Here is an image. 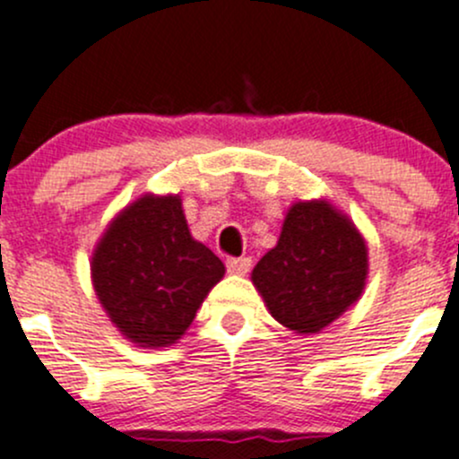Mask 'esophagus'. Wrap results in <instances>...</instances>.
Returning <instances> with one entry per match:
<instances>
[{
	"label": "esophagus",
	"instance_id": "esophagus-1",
	"mask_svg": "<svg viewBox=\"0 0 459 459\" xmlns=\"http://www.w3.org/2000/svg\"><path fill=\"white\" fill-rule=\"evenodd\" d=\"M249 267H252V258L240 256V258H228V272L230 274H247Z\"/></svg>",
	"mask_w": 459,
	"mask_h": 459
}]
</instances>
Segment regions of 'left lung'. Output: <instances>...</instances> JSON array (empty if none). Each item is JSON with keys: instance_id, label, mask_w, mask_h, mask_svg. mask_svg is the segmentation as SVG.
I'll use <instances>...</instances> for the list:
<instances>
[{"instance_id": "1", "label": "left lung", "mask_w": 459, "mask_h": 459, "mask_svg": "<svg viewBox=\"0 0 459 459\" xmlns=\"http://www.w3.org/2000/svg\"><path fill=\"white\" fill-rule=\"evenodd\" d=\"M368 279V245L328 198L297 201L252 283L270 315L297 334H316L351 310Z\"/></svg>"}]
</instances>
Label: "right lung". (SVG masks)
Instances as JSON below:
<instances>
[{"instance_id":"add662e5","label":"right lung","mask_w":459,"mask_h":459,"mask_svg":"<svg viewBox=\"0 0 459 459\" xmlns=\"http://www.w3.org/2000/svg\"><path fill=\"white\" fill-rule=\"evenodd\" d=\"M225 265L187 228L180 194H143L120 210L91 256V281L122 337L140 348L178 343Z\"/></svg>"}]
</instances>
